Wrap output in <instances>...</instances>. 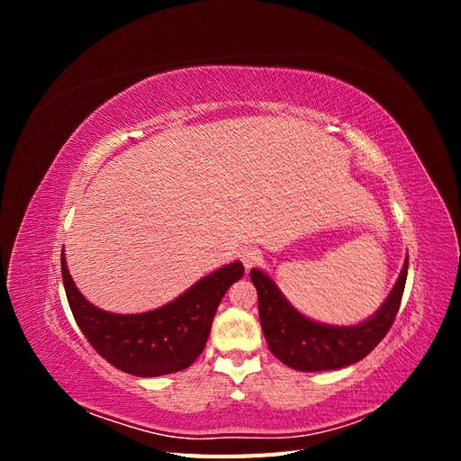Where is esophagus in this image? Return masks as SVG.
Instances as JSON below:
<instances>
[{"label": "esophagus", "instance_id": "obj_1", "mask_svg": "<svg viewBox=\"0 0 461 461\" xmlns=\"http://www.w3.org/2000/svg\"><path fill=\"white\" fill-rule=\"evenodd\" d=\"M240 259H242V263H244V267L249 269V267H254V265L261 259V252H259L258 248L246 246V248L240 249Z\"/></svg>", "mask_w": 461, "mask_h": 461}]
</instances>
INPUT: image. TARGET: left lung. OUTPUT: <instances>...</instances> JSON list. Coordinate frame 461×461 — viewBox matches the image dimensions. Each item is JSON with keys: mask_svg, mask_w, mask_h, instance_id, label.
<instances>
[{"mask_svg": "<svg viewBox=\"0 0 461 461\" xmlns=\"http://www.w3.org/2000/svg\"><path fill=\"white\" fill-rule=\"evenodd\" d=\"M406 276L408 259L403 261L398 281L379 310L357 325L339 327L305 317L286 300L267 273L261 269L249 271L258 290L259 321L269 350L285 366L308 373L342 369L364 359L393 327Z\"/></svg>", "mask_w": 461, "mask_h": 461, "instance_id": "1", "label": "left lung"}]
</instances>
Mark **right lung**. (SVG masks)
Returning a JSON list of instances; mask_svg holds the SVG:
<instances>
[{"instance_id":"obj_1","label":"right lung","mask_w":461,"mask_h":461,"mask_svg":"<svg viewBox=\"0 0 461 461\" xmlns=\"http://www.w3.org/2000/svg\"><path fill=\"white\" fill-rule=\"evenodd\" d=\"M65 294L82 334L111 366L134 376H159L190 367L203 352L225 292L244 275L232 261L205 275L173 302L146 313H111L80 294L61 254Z\"/></svg>"}]
</instances>
